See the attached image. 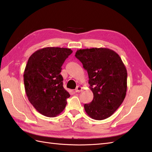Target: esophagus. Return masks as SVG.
Masks as SVG:
<instances>
[{
    "label": "esophagus",
    "instance_id": "1",
    "mask_svg": "<svg viewBox=\"0 0 152 152\" xmlns=\"http://www.w3.org/2000/svg\"><path fill=\"white\" fill-rule=\"evenodd\" d=\"M82 90V87H81L80 86H78L76 87L75 91H76V92H80Z\"/></svg>",
    "mask_w": 152,
    "mask_h": 152
}]
</instances>
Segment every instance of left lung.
Listing matches in <instances>:
<instances>
[{
  "label": "left lung",
  "instance_id": "1",
  "mask_svg": "<svg viewBox=\"0 0 152 152\" xmlns=\"http://www.w3.org/2000/svg\"><path fill=\"white\" fill-rule=\"evenodd\" d=\"M88 73L91 102L84 104L90 118L102 120L111 116L127 92V69L119 55L108 48L78 50L75 54Z\"/></svg>",
  "mask_w": 152,
  "mask_h": 152
}]
</instances>
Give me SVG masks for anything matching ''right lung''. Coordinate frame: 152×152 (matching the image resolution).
Masks as SVG:
<instances>
[{
	"label": "right lung",
	"instance_id": "add662e5",
	"mask_svg": "<svg viewBox=\"0 0 152 152\" xmlns=\"http://www.w3.org/2000/svg\"><path fill=\"white\" fill-rule=\"evenodd\" d=\"M72 53L69 48L48 47L28 58L23 74L25 92L33 107L46 117H56L66 107L70 95L63 88L60 73Z\"/></svg>",
	"mask_w": 152,
	"mask_h": 152
}]
</instances>
